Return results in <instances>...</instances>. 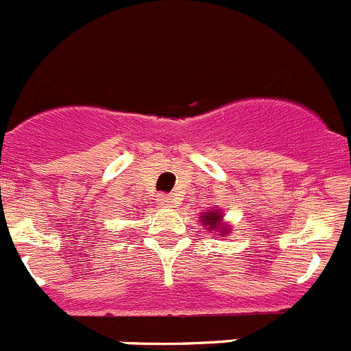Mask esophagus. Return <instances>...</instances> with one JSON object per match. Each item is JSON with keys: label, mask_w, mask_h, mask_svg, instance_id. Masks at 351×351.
<instances>
[{"label": "esophagus", "mask_w": 351, "mask_h": 351, "mask_svg": "<svg viewBox=\"0 0 351 351\" xmlns=\"http://www.w3.org/2000/svg\"><path fill=\"white\" fill-rule=\"evenodd\" d=\"M159 203H160V206H164V208H173L175 206V199H173V195H169V194H160Z\"/></svg>", "instance_id": "1"}]
</instances>
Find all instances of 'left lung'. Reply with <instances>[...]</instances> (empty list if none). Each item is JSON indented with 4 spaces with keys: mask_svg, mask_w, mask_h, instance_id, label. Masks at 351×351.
I'll return each instance as SVG.
<instances>
[{
    "mask_svg": "<svg viewBox=\"0 0 351 351\" xmlns=\"http://www.w3.org/2000/svg\"><path fill=\"white\" fill-rule=\"evenodd\" d=\"M199 222H201V226L206 229V232H217L219 236L230 234L229 223L223 222L222 210L203 211V215L199 217Z\"/></svg>",
    "mask_w": 351,
    "mask_h": 351,
    "instance_id": "1",
    "label": "left lung"
}]
</instances>
